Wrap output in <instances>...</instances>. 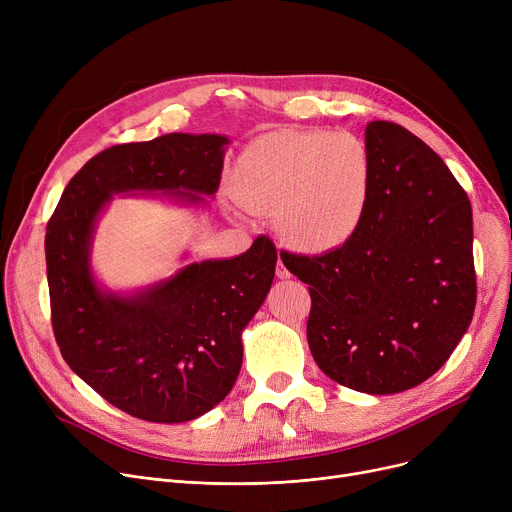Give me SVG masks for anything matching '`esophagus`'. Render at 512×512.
<instances>
[{
    "mask_svg": "<svg viewBox=\"0 0 512 512\" xmlns=\"http://www.w3.org/2000/svg\"><path fill=\"white\" fill-rule=\"evenodd\" d=\"M276 276L278 278H290V272H288V267L284 265V261L282 259H278V263H276Z\"/></svg>",
    "mask_w": 512,
    "mask_h": 512,
    "instance_id": "1",
    "label": "esophagus"
}]
</instances>
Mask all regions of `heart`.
Wrapping results in <instances>:
<instances>
[{
    "label": "heart",
    "instance_id": "obj_1",
    "mask_svg": "<svg viewBox=\"0 0 512 512\" xmlns=\"http://www.w3.org/2000/svg\"><path fill=\"white\" fill-rule=\"evenodd\" d=\"M371 178L369 147L351 132H276L242 155L236 199L247 209L276 213L292 247L324 253L359 232Z\"/></svg>",
    "mask_w": 512,
    "mask_h": 512
}]
</instances>
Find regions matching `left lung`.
Returning a JSON list of instances; mask_svg holds the SVG:
<instances>
[{"label": "left lung", "instance_id": "obj_1", "mask_svg": "<svg viewBox=\"0 0 512 512\" xmlns=\"http://www.w3.org/2000/svg\"><path fill=\"white\" fill-rule=\"evenodd\" d=\"M365 145L373 178L359 232L319 257H280L311 284L319 369L346 388L396 394L432 378L471 324L473 213L440 155L405 126L375 120Z\"/></svg>", "mask_w": 512, "mask_h": 512}]
</instances>
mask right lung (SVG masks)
I'll return each instance as SVG.
<instances>
[{
	"mask_svg": "<svg viewBox=\"0 0 512 512\" xmlns=\"http://www.w3.org/2000/svg\"><path fill=\"white\" fill-rule=\"evenodd\" d=\"M218 134H166L91 157L64 188L47 222L51 328L70 369L120 411L153 421H191L232 390L240 334L270 292L276 247L267 236L234 259L191 263L139 297L97 288L89 270L93 224L114 193L213 195L224 166Z\"/></svg>",
	"mask_w": 512,
	"mask_h": 512,
	"instance_id": "1",
	"label": "right lung"
}]
</instances>
